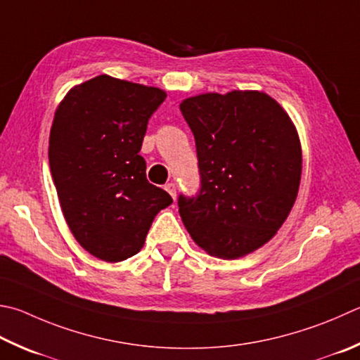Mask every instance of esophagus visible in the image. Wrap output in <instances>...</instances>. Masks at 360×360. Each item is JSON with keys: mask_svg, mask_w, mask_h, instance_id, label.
<instances>
[{"mask_svg": "<svg viewBox=\"0 0 360 360\" xmlns=\"http://www.w3.org/2000/svg\"><path fill=\"white\" fill-rule=\"evenodd\" d=\"M165 191L172 195L173 200H176V184L174 182H168V184L165 186Z\"/></svg>", "mask_w": 360, "mask_h": 360, "instance_id": "obj_1", "label": "esophagus"}]
</instances>
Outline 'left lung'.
<instances>
[{"instance_id":"obj_1","label":"left lung","mask_w":360,"mask_h":360,"mask_svg":"<svg viewBox=\"0 0 360 360\" xmlns=\"http://www.w3.org/2000/svg\"><path fill=\"white\" fill-rule=\"evenodd\" d=\"M193 132L201 187L179 195L192 239L211 257L236 259L274 238L296 201L302 149L277 101L259 91L206 93L181 102Z\"/></svg>"}]
</instances>
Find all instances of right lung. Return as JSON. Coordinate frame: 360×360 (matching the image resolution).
<instances>
[{
	"instance_id": "right-lung-1",
	"label": "right lung",
	"mask_w": 360,
	"mask_h": 360,
	"mask_svg": "<svg viewBox=\"0 0 360 360\" xmlns=\"http://www.w3.org/2000/svg\"><path fill=\"white\" fill-rule=\"evenodd\" d=\"M165 97L99 75L72 88L55 112L49 162L64 219L78 244L108 263L139 253L155 215L173 202L149 184L139 154Z\"/></svg>"
}]
</instances>
